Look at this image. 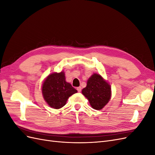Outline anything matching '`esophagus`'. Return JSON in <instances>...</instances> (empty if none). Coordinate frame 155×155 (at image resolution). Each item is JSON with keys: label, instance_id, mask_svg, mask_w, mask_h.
I'll use <instances>...</instances> for the list:
<instances>
[{"label": "esophagus", "instance_id": "obj_1", "mask_svg": "<svg viewBox=\"0 0 155 155\" xmlns=\"http://www.w3.org/2000/svg\"><path fill=\"white\" fill-rule=\"evenodd\" d=\"M77 91H78L79 92H80L81 91V87H78V88H77Z\"/></svg>", "mask_w": 155, "mask_h": 155}]
</instances>
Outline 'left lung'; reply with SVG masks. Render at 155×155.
<instances>
[{"instance_id":"left-lung-1","label":"left lung","mask_w":155,"mask_h":155,"mask_svg":"<svg viewBox=\"0 0 155 155\" xmlns=\"http://www.w3.org/2000/svg\"><path fill=\"white\" fill-rule=\"evenodd\" d=\"M110 86L99 74H94L88 79L87 85L82 90L91 107L96 110H100L110 100Z\"/></svg>"}]
</instances>
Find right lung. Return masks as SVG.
Masks as SVG:
<instances>
[{"instance_id": "1", "label": "right lung", "mask_w": 155, "mask_h": 155, "mask_svg": "<svg viewBox=\"0 0 155 155\" xmlns=\"http://www.w3.org/2000/svg\"><path fill=\"white\" fill-rule=\"evenodd\" d=\"M77 92V90L65 81L63 72L49 75L42 87L45 100L50 107L56 109L63 107L68 97Z\"/></svg>"}]
</instances>
